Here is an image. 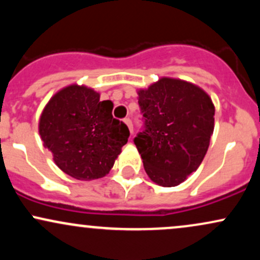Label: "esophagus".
Wrapping results in <instances>:
<instances>
[{"label":"esophagus","mask_w":260,"mask_h":260,"mask_svg":"<svg viewBox=\"0 0 260 260\" xmlns=\"http://www.w3.org/2000/svg\"><path fill=\"white\" fill-rule=\"evenodd\" d=\"M123 122L124 123L127 124L128 126V128H129V132H131V134H133V124H132V121H131V118H124L123 120Z\"/></svg>","instance_id":"obj_1"}]
</instances>
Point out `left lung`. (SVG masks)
I'll return each mask as SVG.
<instances>
[{"label": "left lung", "mask_w": 260, "mask_h": 260, "mask_svg": "<svg viewBox=\"0 0 260 260\" xmlns=\"http://www.w3.org/2000/svg\"><path fill=\"white\" fill-rule=\"evenodd\" d=\"M144 131L134 138L149 178L175 187L194 172L214 132L215 107L198 85L162 77L138 90Z\"/></svg>", "instance_id": "1"}]
</instances>
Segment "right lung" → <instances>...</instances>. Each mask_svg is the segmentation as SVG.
Masks as SVG:
<instances>
[{"label":"right lung","mask_w":260,"mask_h":260,"mask_svg":"<svg viewBox=\"0 0 260 260\" xmlns=\"http://www.w3.org/2000/svg\"><path fill=\"white\" fill-rule=\"evenodd\" d=\"M113 104L85 85L61 89L41 112L44 147L64 174L79 181L104 177L112 169L129 129L112 116Z\"/></svg>","instance_id":"obj_1"}]
</instances>
